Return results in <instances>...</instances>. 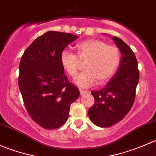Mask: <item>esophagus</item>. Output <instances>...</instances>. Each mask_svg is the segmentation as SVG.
<instances>
[{"label":"esophagus","instance_id":"34e87169","mask_svg":"<svg viewBox=\"0 0 156 156\" xmlns=\"http://www.w3.org/2000/svg\"><path fill=\"white\" fill-rule=\"evenodd\" d=\"M79 90H80V94H81V96L84 95V94H86V93H87V91L84 90H82V89H79Z\"/></svg>","mask_w":156,"mask_h":156}]
</instances>
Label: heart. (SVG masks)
I'll use <instances>...</instances> for the list:
<instances>
[{
	"instance_id": "1",
	"label": "heart",
	"mask_w": 156,
	"mask_h": 156,
	"mask_svg": "<svg viewBox=\"0 0 156 156\" xmlns=\"http://www.w3.org/2000/svg\"><path fill=\"white\" fill-rule=\"evenodd\" d=\"M80 62H85V72L74 80L77 85L89 87L96 82L103 84L117 70L120 62V53L117 47L108 45L103 41L91 39L77 45L76 55L66 50L60 53L61 66L70 77L76 76Z\"/></svg>"
}]
</instances>
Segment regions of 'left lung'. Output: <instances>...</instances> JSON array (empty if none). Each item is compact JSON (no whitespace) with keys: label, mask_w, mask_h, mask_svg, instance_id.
I'll list each match as a JSON object with an SVG mask.
<instances>
[{"label":"left lung","mask_w":156,"mask_h":156,"mask_svg":"<svg viewBox=\"0 0 156 156\" xmlns=\"http://www.w3.org/2000/svg\"><path fill=\"white\" fill-rule=\"evenodd\" d=\"M112 39L122 54L120 66L104 87L91 92L94 105L88 111L91 122L101 127L115 125L128 113L134 102L140 77L137 60L130 47L115 36Z\"/></svg>","instance_id":"1"}]
</instances>
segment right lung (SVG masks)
<instances>
[{
  "label": "right lung",
  "mask_w": 156,
  "mask_h": 156,
  "mask_svg": "<svg viewBox=\"0 0 156 156\" xmlns=\"http://www.w3.org/2000/svg\"><path fill=\"white\" fill-rule=\"evenodd\" d=\"M75 34L50 31L26 49L20 63L18 84L31 119L43 128L56 129L67 121L70 105L79 90L69 82L60 53L78 38Z\"/></svg>",
  "instance_id": "add662e5"
}]
</instances>
